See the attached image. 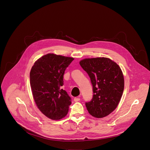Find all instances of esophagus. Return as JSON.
<instances>
[{"mask_svg":"<svg viewBox=\"0 0 150 150\" xmlns=\"http://www.w3.org/2000/svg\"><path fill=\"white\" fill-rule=\"evenodd\" d=\"M74 101H75V102H76V101H79L80 100V98L79 97H75V98H74Z\"/></svg>","mask_w":150,"mask_h":150,"instance_id":"1","label":"esophagus"}]
</instances>
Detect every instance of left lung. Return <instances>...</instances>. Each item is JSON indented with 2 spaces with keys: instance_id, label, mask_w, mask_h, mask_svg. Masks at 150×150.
Wrapping results in <instances>:
<instances>
[{
  "instance_id": "left-lung-1",
  "label": "left lung",
  "mask_w": 150,
  "mask_h": 150,
  "mask_svg": "<svg viewBox=\"0 0 150 150\" xmlns=\"http://www.w3.org/2000/svg\"><path fill=\"white\" fill-rule=\"evenodd\" d=\"M80 64L89 76L93 87L92 99L86 103L89 113L96 118L108 115L119 105L124 90L120 67L104 57L86 58Z\"/></svg>"
}]
</instances>
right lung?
Returning a JSON list of instances; mask_svg holds the SVG:
<instances>
[{"label":"right lung","instance_id":"add662e5","mask_svg":"<svg viewBox=\"0 0 150 150\" xmlns=\"http://www.w3.org/2000/svg\"><path fill=\"white\" fill-rule=\"evenodd\" d=\"M74 59L49 53L38 59L31 67L30 83L35 103L41 112L52 120L64 117L72 103L61 87L65 70Z\"/></svg>","mask_w":150,"mask_h":150}]
</instances>
